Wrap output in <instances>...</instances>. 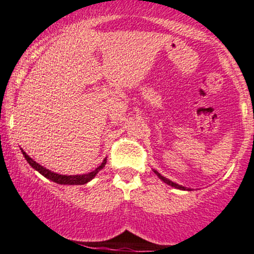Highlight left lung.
<instances>
[{
    "label": "left lung",
    "instance_id": "8db88e82",
    "mask_svg": "<svg viewBox=\"0 0 254 254\" xmlns=\"http://www.w3.org/2000/svg\"><path fill=\"white\" fill-rule=\"evenodd\" d=\"M153 171H154V174L157 175V176L160 178L161 181H163V182H165L166 185H169V186H171V187H175V188H177V189H181V190H191L190 188H187V187H183V186H180V185H177V183H175V182H172V181H170V180H168V178H165L164 176H161L160 174H159L158 171H155V170H153Z\"/></svg>",
    "mask_w": 254,
    "mask_h": 254
}]
</instances>
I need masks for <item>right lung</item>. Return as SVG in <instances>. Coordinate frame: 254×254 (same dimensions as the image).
<instances>
[{"label":"right lung","instance_id":"1","mask_svg":"<svg viewBox=\"0 0 254 254\" xmlns=\"http://www.w3.org/2000/svg\"><path fill=\"white\" fill-rule=\"evenodd\" d=\"M21 153H23V155L26 159L27 163L30 164V165L32 166L33 169L36 170V171L40 172L41 175H43L44 177L48 178V180L53 181V182L55 183H59V185H85V183H88L89 181L93 180L94 177L96 176L97 172L100 171V170H102L105 168L106 165V161H107V159H104V161L101 163V165L99 166V168H96L94 171L89 172V174H83V175H60V174H55V172L50 171V170L43 168V166L40 165L38 163H36L35 160L31 157H29V155L26 154V153L24 152L23 149H21Z\"/></svg>","mask_w":254,"mask_h":254}]
</instances>
